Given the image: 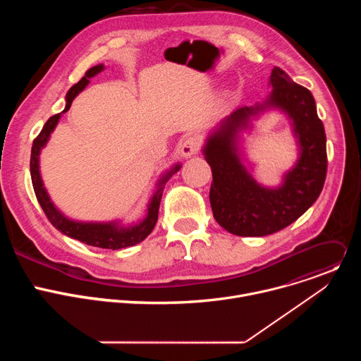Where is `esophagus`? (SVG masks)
Listing matches in <instances>:
<instances>
[{
    "label": "esophagus",
    "mask_w": 361,
    "mask_h": 361,
    "mask_svg": "<svg viewBox=\"0 0 361 361\" xmlns=\"http://www.w3.org/2000/svg\"><path fill=\"white\" fill-rule=\"evenodd\" d=\"M201 148V140L195 135L188 137L187 140H184V142L181 144V154L184 157H191L194 154H197Z\"/></svg>",
    "instance_id": "1"
}]
</instances>
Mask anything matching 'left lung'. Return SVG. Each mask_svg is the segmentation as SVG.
I'll return each mask as SVG.
<instances>
[{
  "instance_id": "left-lung-1",
  "label": "left lung",
  "mask_w": 361,
  "mask_h": 361,
  "mask_svg": "<svg viewBox=\"0 0 361 361\" xmlns=\"http://www.w3.org/2000/svg\"><path fill=\"white\" fill-rule=\"evenodd\" d=\"M270 84L273 91L263 104L233 111L202 148L213 173V216L223 228L241 237H263L286 228L312 207L326 181V133L313 94L279 67L273 68ZM267 108L289 116L300 149L296 166L277 189L263 188L250 177L236 145L238 133L250 128V118Z\"/></svg>"
}]
</instances>
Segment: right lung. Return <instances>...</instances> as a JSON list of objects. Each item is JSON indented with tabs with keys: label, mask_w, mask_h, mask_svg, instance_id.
<instances>
[{
	"label": "right lung",
	"mask_w": 361,
	"mask_h": 361,
	"mask_svg": "<svg viewBox=\"0 0 361 361\" xmlns=\"http://www.w3.org/2000/svg\"><path fill=\"white\" fill-rule=\"evenodd\" d=\"M102 70H104V66H102V64H98V66L90 68L85 73V75L68 90V92L66 95L67 106H66L63 113L70 110L73 99L88 85L90 78L97 75ZM60 117H61V114H56V116L48 118V121L44 124L41 133L34 140L32 148H31L30 171H31L32 187H34L37 200L41 205L42 212L45 213L47 219L49 220L51 224H53L63 234H66L71 238H75V240H78L84 244L92 245V247L109 248V250H120V248H126V247L135 245V244L141 243L144 238H147V235L152 231L154 226H156V223H157L160 201H161V195H163V191H164V184L169 181V178L174 173H177L181 169V166L176 164L170 171H167L160 178L159 185H157V191L154 192V195L151 197V200L148 202L147 216L138 224L124 227V226H120L117 221H111V223H82V221L70 220L56 207L54 202L51 201L45 187L42 184L41 174H39V152H41L42 147L47 144L51 133L54 131L56 126L59 124Z\"/></svg>",
	"instance_id": "1"
}]
</instances>
